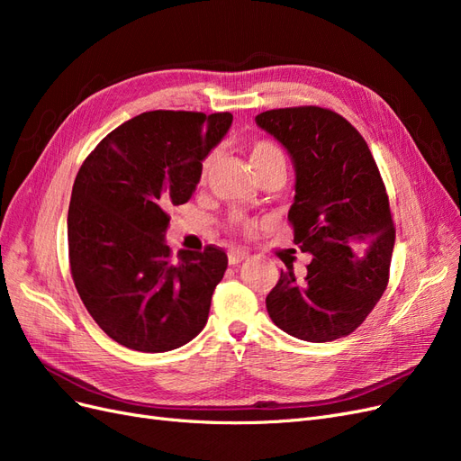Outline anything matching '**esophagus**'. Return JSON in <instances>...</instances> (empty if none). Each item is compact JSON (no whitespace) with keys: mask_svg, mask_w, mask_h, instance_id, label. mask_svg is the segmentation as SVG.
I'll list each match as a JSON object with an SVG mask.
<instances>
[{"mask_svg":"<svg viewBox=\"0 0 461 461\" xmlns=\"http://www.w3.org/2000/svg\"><path fill=\"white\" fill-rule=\"evenodd\" d=\"M244 259H248V254L242 252V249H230V252H229V263L230 265H239Z\"/></svg>","mask_w":461,"mask_h":461,"instance_id":"1","label":"esophagus"}]
</instances>
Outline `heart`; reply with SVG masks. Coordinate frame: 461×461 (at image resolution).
<instances>
[{
    "label": "heart",
    "mask_w": 461,
    "mask_h": 461,
    "mask_svg": "<svg viewBox=\"0 0 461 461\" xmlns=\"http://www.w3.org/2000/svg\"><path fill=\"white\" fill-rule=\"evenodd\" d=\"M249 163H252L254 171H259L267 165L285 163V156H283V151L278 149V146H275L273 142L258 140V142L249 146ZM209 167H212V159H205L203 167H202L203 175L209 171Z\"/></svg>",
    "instance_id": "heart-1"
}]
</instances>
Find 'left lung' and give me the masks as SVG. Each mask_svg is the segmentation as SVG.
<instances>
[{"mask_svg": "<svg viewBox=\"0 0 461 461\" xmlns=\"http://www.w3.org/2000/svg\"><path fill=\"white\" fill-rule=\"evenodd\" d=\"M256 122L294 163L288 221L294 244L312 254L303 281L281 271L265 300L269 317L300 340L342 339L364 323L388 285L396 232L379 167L361 134L330 109H271Z\"/></svg>", "mask_w": 461, "mask_h": 461, "instance_id": "left-lung-1", "label": "left lung"}]
</instances>
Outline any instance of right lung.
<instances>
[{"mask_svg": "<svg viewBox=\"0 0 461 461\" xmlns=\"http://www.w3.org/2000/svg\"><path fill=\"white\" fill-rule=\"evenodd\" d=\"M230 113L148 111L122 122L82 163L68 203L71 275L82 303L109 339L138 352H169L207 323L227 254L165 242L167 209L186 203L202 161Z\"/></svg>", "mask_w": 461, "mask_h": 461, "instance_id": "add662e5", "label": "right lung"}]
</instances>
